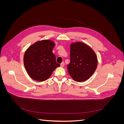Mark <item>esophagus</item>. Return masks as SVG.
<instances>
[{"label": "esophagus", "mask_w": 124, "mask_h": 124, "mask_svg": "<svg viewBox=\"0 0 124 124\" xmlns=\"http://www.w3.org/2000/svg\"><path fill=\"white\" fill-rule=\"evenodd\" d=\"M64 65H65V63H64V62H62V63H61V66L62 67H63V66H64Z\"/></svg>", "instance_id": "34e87169"}]
</instances>
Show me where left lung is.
I'll return each mask as SVG.
<instances>
[{
  "mask_svg": "<svg viewBox=\"0 0 124 124\" xmlns=\"http://www.w3.org/2000/svg\"><path fill=\"white\" fill-rule=\"evenodd\" d=\"M70 57L67 69L75 81H85L94 73L98 61L94 51L87 45L80 42L71 44Z\"/></svg>",
  "mask_w": 124,
  "mask_h": 124,
  "instance_id": "obj_1",
  "label": "left lung"
}]
</instances>
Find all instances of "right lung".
Here are the masks:
<instances>
[{
    "label": "right lung",
    "mask_w": 124,
    "mask_h": 124,
    "mask_svg": "<svg viewBox=\"0 0 124 124\" xmlns=\"http://www.w3.org/2000/svg\"><path fill=\"white\" fill-rule=\"evenodd\" d=\"M54 42L45 40L38 41L29 47L24 56L27 72L33 80L42 82L48 79L60 65L53 53Z\"/></svg>",
    "instance_id": "right-lung-1"
}]
</instances>
